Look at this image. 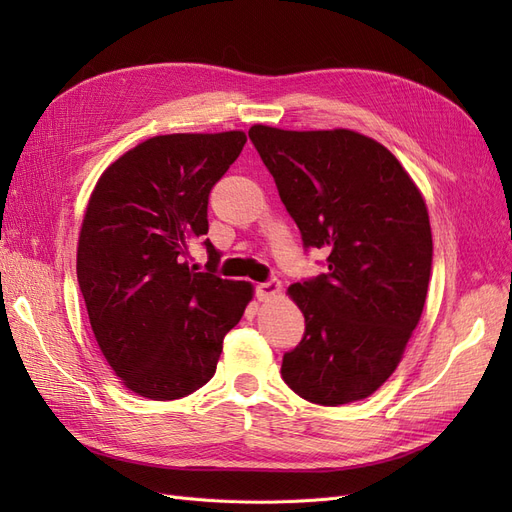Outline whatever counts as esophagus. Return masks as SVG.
Returning <instances> with one entry per match:
<instances>
[{"instance_id": "1", "label": "esophagus", "mask_w": 512, "mask_h": 512, "mask_svg": "<svg viewBox=\"0 0 512 512\" xmlns=\"http://www.w3.org/2000/svg\"><path fill=\"white\" fill-rule=\"evenodd\" d=\"M282 292V284L277 280H271V282H262L256 286V297L258 301H269V299H275L277 294Z\"/></svg>"}]
</instances>
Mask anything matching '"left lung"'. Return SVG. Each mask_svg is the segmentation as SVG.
I'll return each mask as SVG.
<instances>
[{"label": "left lung", "mask_w": 512, "mask_h": 512, "mask_svg": "<svg viewBox=\"0 0 512 512\" xmlns=\"http://www.w3.org/2000/svg\"><path fill=\"white\" fill-rule=\"evenodd\" d=\"M303 245L329 271L288 286L305 318L282 378L299 397L342 406L376 393L397 369L421 320L431 226L408 170L374 138L346 128H250Z\"/></svg>", "instance_id": "left-lung-1"}]
</instances>
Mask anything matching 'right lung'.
<instances>
[{"label":"right lung","mask_w":512,"mask_h":512,"mask_svg":"<svg viewBox=\"0 0 512 512\" xmlns=\"http://www.w3.org/2000/svg\"><path fill=\"white\" fill-rule=\"evenodd\" d=\"M245 132L153 136L123 153L89 196L76 275L100 352L126 389L168 401L194 393L218 367L224 335L254 299L250 282L190 267L207 235L209 192Z\"/></svg>","instance_id":"1"}]
</instances>
